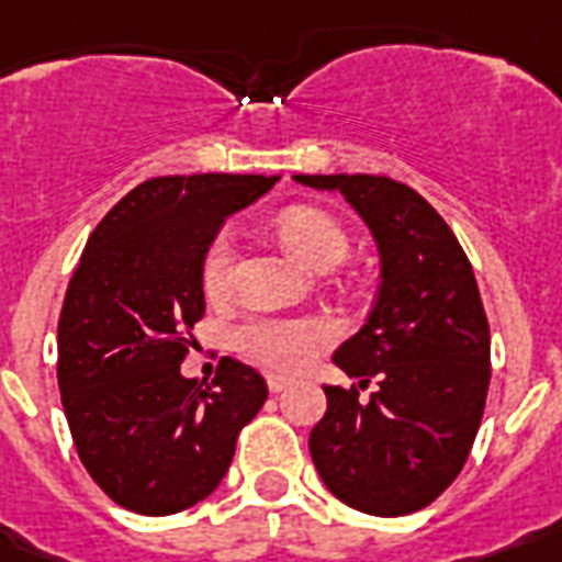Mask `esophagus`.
<instances>
[{
    "mask_svg": "<svg viewBox=\"0 0 562 562\" xmlns=\"http://www.w3.org/2000/svg\"><path fill=\"white\" fill-rule=\"evenodd\" d=\"M267 386H269V393H284L286 386H290V381H286V378H281V375H269Z\"/></svg>",
    "mask_w": 562,
    "mask_h": 562,
    "instance_id": "esophagus-1",
    "label": "esophagus"
}]
</instances>
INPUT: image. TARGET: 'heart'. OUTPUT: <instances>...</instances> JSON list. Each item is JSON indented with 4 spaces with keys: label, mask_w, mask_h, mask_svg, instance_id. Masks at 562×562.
<instances>
[{
    "label": "heart",
    "mask_w": 562,
    "mask_h": 562,
    "mask_svg": "<svg viewBox=\"0 0 562 562\" xmlns=\"http://www.w3.org/2000/svg\"><path fill=\"white\" fill-rule=\"evenodd\" d=\"M276 232L295 258L313 269H330L349 251V234L334 213L313 204H290L278 213ZM234 249L225 234H216L202 255V286L220 299L232 281ZM334 328L316 316H255L234 328V349L243 358L272 372H302L330 342Z\"/></svg>",
    "instance_id": "obj_1"
}]
</instances>
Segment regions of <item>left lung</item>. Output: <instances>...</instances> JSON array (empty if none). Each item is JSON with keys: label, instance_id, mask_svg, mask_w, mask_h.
<instances>
[{"label": "left lung", "instance_id": "8db88e82", "mask_svg": "<svg viewBox=\"0 0 562 562\" xmlns=\"http://www.w3.org/2000/svg\"><path fill=\"white\" fill-rule=\"evenodd\" d=\"M340 190L381 251V290L363 328L334 351L355 378L325 386L311 430L316 472L369 516H407L446 493L467 463L490 386V322L448 222L386 176H295ZM369 383L376 393L360 400Z\"/></svg>", "mask_w": 562, "mask_h": 562}]
</instances>
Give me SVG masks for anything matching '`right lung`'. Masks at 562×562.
<instances>
[{
	"label": "right lung",
	"mask_w": 562,
	"mask_h": 562,
	"mask_svg": "<svg viewBox=\"0 0 562 562\" xmlns=\"http://www.w3.org/2000/svg\"><path fill=\"white\" fill-rule=\"evenodd\" d=\"M278 178H149L81 251L58 319V390L78 458L125 510L169 516L207 498L267 402L263 375L240 360L222 358L211 384L181 363L204 316L207 243Z\"/></svg>",
	"instance_id": "right-lung-1"
}]
</instances>
